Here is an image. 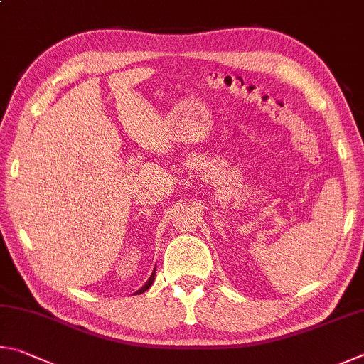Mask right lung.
<instances>
[{
  "instance_id": "obj_1",
  "label": "right lung",
  "mask_w": 364,
  "mask_h": 364,
  "mask_svg": "<svg viewBox=\"0 0 364 364\" xmlns=\"http://www.w3.org/2000/svg\"><path fill=\"white\" fill-rule=\"evenodd\" d=\"M153 279H155V272H153L151 273V277L149 278V282H146L144 286H142V288H140L137 292H136V294H142V292H145L146 289H149L150 288V286L153 284Z\"/></svg>"
}]
</instances>
